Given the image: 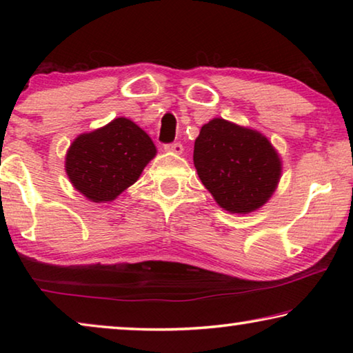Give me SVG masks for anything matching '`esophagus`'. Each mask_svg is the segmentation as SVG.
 <instances>
[{"label":"esophagus","mask_w":353,"mask_h":353,"mask_svg":"<svg viewBox=\"0 0 353 353\" xmlns=\"http://www.w3.org/2000/svg\"><path fill=\"white\" fill-rule=\"evenodd\" d=\"M165 151L168 152H172V154H182L183 152V146L181 145V143H170V145H165Z\"/></svg>","instance_id":"obj_1"}]
</instances>
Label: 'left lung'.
<instances>
[{
    "label": "left lung",
    "instance_id": "obj_1",
    "mask_svg": "<svg viewBox=\"0 0 353 353\" xmlns=\"http://www.w3.org/2000/svg\"><path fill=\"white\" fill-rule=\"evenodd\" d=\"M193 162L204 187L230 213L265 205L282 176V160L265 135L223 118L201 128Z\"/></svg>",
    "mask_w": 353,
    "mask_h": 353
}]
</instances>
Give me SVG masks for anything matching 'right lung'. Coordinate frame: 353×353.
Here are the masks:
<instances>
[{"label":"right lung","mask_w":353,"mask_h":353,"mask_svg":"<svg viewBox=\"0 0 353 353\" xmlns=\"http://www.w3.org/2000/svg\"><path fill=\"white\" fill-rule=\"evenodd\" d=\"M155 154L145 130L121 117L74 139L65 157V171L88 201L110 202L139 181Z\"/></svg>","instance_id":"right-lung-1"}]
</instances>
